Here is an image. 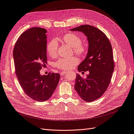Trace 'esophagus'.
<instances>
[{
  "mask_svg": "<svg viewBox=\"0 0 134 134\" xmlns=\"http://www.w3.org/2000/svg\"><path fill=\"white\" fill-rule=\"evenodd\" d=\"M69 72V71H62V72H61L60 74L62 75H64L66 73V72Z\"/></svg>",
  "mask_w": 134,
  "mask_h": 134,
  "instance_id": "1",
  "label": "esophagus"
}]
</instances>
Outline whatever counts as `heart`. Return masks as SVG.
I'll list each match as a JSON object with an SVG mask.
<instances>
[{
    "mask_svg": "<svg viewBox=\"0 0 134 134\" xmlns=\"http://www.w3.org/2000/svg\"><path fill=\"white\" fill-rule=\"evenodd\" d=\"M62 40L67 44L70 45L77 55L83 56L86 54V47L82 43V39L78 35L74 34H67L64 35ZM58 43L55 40H52L47 44V51L51 57H55L57 55ZM78 59L72 56L69 58H60L55 63V66L60 69L68 70L75 66L78 63Z\"/></svg>",
    "mask_w": 134,
    "mask_h": 134,
    "instance_id": "1",
    "label": "heart"
}]
</instances>
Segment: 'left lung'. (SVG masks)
I'll return each mask as SVG.
<instances>
[{"mask_svg":"<svg viewBox=\"0 0 134 134\" xmlns=\"http://www.w3.org/2000/svg\"><path fill=\"white\" fill-rule=\"evenodd\" d=\"M80 31L87 37V55L78 67L81 71H89L84 79L76 74L75 90L86 102L99 98L111 82L115 68L112 45L103 32L95 27L84 25L71 30Z\"/></svg>","mask_w":134,"mask_h":134,"instance_id":"obj_1","label":"left lung"}]
</instances>
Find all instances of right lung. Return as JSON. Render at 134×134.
<instances>
[{
    "instance_id": "right-lung-1",
    "label": "right lung",
    "mask_w": 134,
    "mask_h": 134,
    "mask_svg": "<svg viewBox=\"0 0 134 134\" xmlns=\"http://www.w3.org/2000/svg\"><path fill=\"white\" fill-rule=\"evenodd\" d=\"M46 32L42 28H29L19 36L13 49L18 82L28 97L40 102L50 98L60 78L59 73L41 75L40 72L47 64Z\"/></svg>"
}]
</instances>
